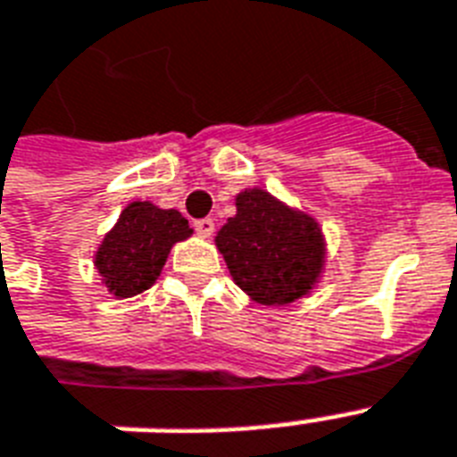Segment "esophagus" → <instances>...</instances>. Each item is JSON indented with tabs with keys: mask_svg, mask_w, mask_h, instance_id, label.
Instances as JSON below:
<instances>
[{
	"mask_svg": "<svg viewBox=\"0 0 457 457\" xmlns=\"http://www.w3.org/2000/svg\"><path fill=\"white\" fill-rule=\"evenodd\" d=\"M194 229L199 237H211L215 229V222L211 218H201V220H194Z\"/></svg>",
	"mask_w": 457,
	"mask_h": 457,
	"instance_id": "esophagus-1",
	"label": "esophagus"
}]
</instances>
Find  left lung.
I'll return each mask as SVG.
<instances>
[{
  "instance_id": "1",
  "label": "left lung",
  "mask_w": 457,
  "mask_h": 457,
  "mask_svg": "<svg viewBox=\"0 0 457 457\" xmlns=\"http://www.w3.org/2000/svg\"><path fill=\"white\" fill-rule=\"evenodd\" d=\"M235 204L237 215L215 237L235 285L263 305L305 296L318 285L327 256L315 218L258 187L237 194Z\"/></svg>"
}]
</instances>
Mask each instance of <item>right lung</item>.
Listing matches in <instances>:
<instances>
[{"mask_svg": "<svg viewBox=\"0 0 457 457\" xmlns=\"http://www.w3.org/2000/svg\"><path fill=\"white\" fill-rule=\"evenodd\" d=\"M189 235V222L175 208L132 201L99 244L95 268L116 299H130L156 282L172 244Z\"/></svg>", "mask_w": 457, "mask_h": 457, "instance_id": "obj_1", "label": "right lung"}]
</instances>
